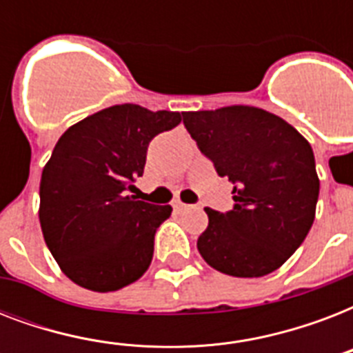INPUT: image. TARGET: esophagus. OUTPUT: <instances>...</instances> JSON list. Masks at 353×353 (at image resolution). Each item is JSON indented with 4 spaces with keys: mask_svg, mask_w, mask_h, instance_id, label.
I'll return each instance as SVG.
<instances>
[{
    "mask_svg": "<svg viewBox=\"0 0 353 353\" xmlns=\"http://www.w3.org/2000/svg\"><path fill=\"white\" fill-rule=\"evenodd\" d=\"M174 209L176 210H190V209H198V207H196V205H187V203H181V201H176V203H174Z\"/></svg>",
    "mask_w": 353,
    "mask_h": 353,
    "instance_id": "1",
    "label": "esophagus"
}]
</instances>
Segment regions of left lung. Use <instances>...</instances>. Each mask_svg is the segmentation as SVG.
<instances>
[{
	"label": "left lung",
	"mask_w": 353,
	"mask_h": 353,
	"mask_svg": "<svg viewBox=\"0 0 353 353\" xmlns=\"http://www.w3.org/2000/svg\"><path fill=\"white\" fill-rule=\"evenodd\" d=\"M185 128L234 185V209H205L198 238L203 260L220 273L256 279L301 247L315 220L319 176L306 139L279 115L254 106L183 113Z\"/></svg>",
	"instance_id": "1"
}]
</instances>
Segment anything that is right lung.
<instances>
[{
    "mask_svg": "<svg viewBox=\"0 0 353 353\" xmlns=\"http://www.w3.org/2000/svg\"><path fill=\"white\" fill-rule=\"evenodd\" d=\"M181 115L119 104L58 139L41 172L38 216L49 251L80 288L117 291L150 268L155 231L172 207L130 192L143 176L150 141L176 128Z\"/></svg>",
    "mask_w": 353,
    "mask_h": 353,
    "instance_id": "add662e5",
    "label": "right lung"
}]
</instances>
